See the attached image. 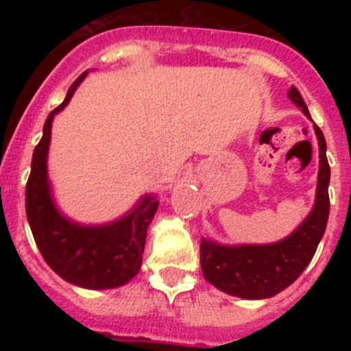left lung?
Listing matches in <instances>:
<instances>
[{"label":"left lung","instance_id":"left-lung-1","mask_svg":"<svg viewBox=\"0 0 351 351\" xmlns=\"http://www.w3.org/2000/svg\"><path fill=\"white\" fill-rule=\"evenodd\" d=\"M288 98L310 118L302 96L295 87H289ZM319 142V176H317L315 204L293 233L271 244H220L202 237L200 264L204 278L215 288L240 299H269L280 293L310 264L317 245L326 231L330 215V165L326 158V140L313 123Z\"/></svg>","mask_w":351,"mask_h":351}]
</instances>
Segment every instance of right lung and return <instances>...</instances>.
Wrapping results in <instances>:
<instances>
[{
  "label": "right lung",
  "mask_w": 351,
  "mask_h": 351,
  "mask_svg": "<svg viewBox=\"0 0 351 351\" xmlns=\"http://www.w3.org/2000/svg\"><path fill=\"white\" fill-rule=\"evenodd\" d=\"M87 73L71 85L62 106L47 118L43 136L32 154L25 208L36 245L52 271L80 288L112 289L140 271L147 228L158 209V200L154 195H143L131 211L107 224L76 222L54 202L47 169L52 120L67 107Z\"/></svg>",
  "instance_id": "1"
}]
</instances>
